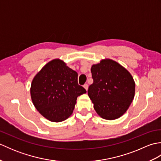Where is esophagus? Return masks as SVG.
I'll return each mask as SVG.
<instances>
[{
	"label": "esophagus",
	"instance_id": "1",
	"mask_svg": "<svg viewBox=\"0 0 161 161\" xmlns=\"http://www.w3.org/2000/svg\"><path fill=\"white\" fill-rule=\"evenodd\" d=\"M84 87L85 89H86V90L87 91L88 88V85L87 84H85L84 85Z\"/></svg>",
	"mask_w": 161,
	"mask_h": 161
}]
</instances>
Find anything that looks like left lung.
<instances>
[{"instance_id":"1","label":"left lung","mask_w":161,"mask_h":161,"mask_svg":"<svg viewBox=\"0 0 161 161\" xmlns=\"http://www.w3.org/2000/svg\"><path fill=\"white\" fill-rule=\"evenodd\" d=\"M93 83L88 95L97 114L106 119H115L127 110L135 94V82L124 67L111 59L102 60L91 67Z\"/></svg>"}]
</instances>
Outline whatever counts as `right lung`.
Returning a JSON list of instances; mask_svg holds the SVG:
<instances>
[{"instance_id": "right-lung-1", "label": "right lung", "mask_w": 161, "mask_h": 161, "mask_svg": "<svg viewBox=\"0 0 161 161\" xmlns=\"http://www.w3.org/2000/svg\"><path fill=\"white\" fill-rule=\"evenodd\" d=\"M77 72L63 61L47 63L33 79L30 88L34 105L43 117L59 122L73 114L77 97L86 93L77 81Z\"/></svg>"}]
</instances>
